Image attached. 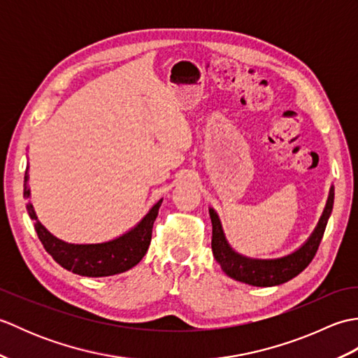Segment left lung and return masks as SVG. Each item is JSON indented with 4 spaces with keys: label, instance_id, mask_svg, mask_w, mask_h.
<instances>
[{
    "label": "left lung",
    "instance_id": "left-lung-1",
    "mask_svg": "<svg viewBox=\"0 0 358 358\" xmlns=\"http://www.w3.org/2000/svg\"><path fill=\"white\" fill-rule=\"evenodd\" d=\"M332 204L334 189L331 187L328 203H326L323 215L320 217V222H318L313 235L295 252L286 257L275 258V260H257V258H248L235 252L229 246V243L226 241L217 212L214 209H209L212 222V252H214L215 260L220 263L222 269L227 275L234 280L241 281V283L260 287L286 283V281L299 275L301 271H305L308 264L313 262L323 238L326 224H328V218L332 212Z\"/></svg>",
    "mask_w": 358,
    "mask_h": 358
}]
</instances>
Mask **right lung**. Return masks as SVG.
<instances>
[{
	"mask_svg": "<svg viewBox=\"0 0 358 358\" xmlns=\"http://www.w3.org/2000/svg\"><path fill=\"white\" fill-rule=\"evenodd\" d=\"M27 171L24 175V196L29 199L30 191L27 187ZM162 200H158L152 209L148 212L141 222L134 229L123 234L121 237L96 243V245H72L66 243L45 229L38 222L34 206L27 203L29 217L35 220V231L38 238L43 243L44 249L52 255L59 266L64 269L72 271L83 277H108L115 273L126 272L135 264L141 262L144 254L148 252L152 240V227L158 215V209L162 206Z\"/></svg>",
	"mask_w": 358,
	"mask_h": 358,
	"instance_id": "right-lung-1",
	"label": "right lung"
}]
</instances>
